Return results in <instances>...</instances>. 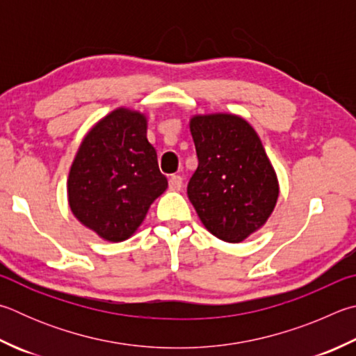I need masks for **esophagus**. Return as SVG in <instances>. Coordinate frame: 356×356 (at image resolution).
<instances>
[{"label":"esophagus","mask_w":356,"mask_h":356,"mask_svg":"<svg viewBox=\"0 0 356 356\" xmlns=\"http://www.w3.org/2000/svg\"><path fill=\"white\" fill-rule=\"evenodd\" d=\"M182 186H184L182 177L176 176V174H174V176L170 177V190H172V191H180V190H182Z\"/></svg>","instance_id":"34e87169"}]
</instances>
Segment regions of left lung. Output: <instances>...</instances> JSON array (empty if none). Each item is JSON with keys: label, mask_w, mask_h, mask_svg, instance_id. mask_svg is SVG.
<instances>
[{"label": "left lung", "mask_w": 356, "mask_h": 356, "mask_svg": "<svg viewBox=\"0 0 356 356\" xmlns=\"http://www.w3.org/2000/svg\"><path fill=\"white\" fill-rule=\"evenodd\" d=\"M197 170L188 197L204 227L241 243L266 224L279 199V179L255 129L234 113L193 115Z\"/></svg>", "instance_id": "left-lung-1"}]
</instances>
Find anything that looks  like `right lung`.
I'll use <instances>...</instances> for the list:
<instances>
[{
    "label": "right lung",
    "instance_id": "right-lung-1",
    "mask_svg": "<svg viewBox=\"0 0 356 356\" xmlns=\"http://www.w3.org/2000/svg\"><path fill=\"white\" fill-rule=\"evenodd\" d=\"M146 134L145 113L118 107L92 126L71 163L70 209L104 241L131 238L168 188Z\"/></svg>",
    "mask_w": 356,
    "mask_h": 356
}]
</instances>
